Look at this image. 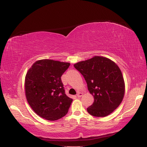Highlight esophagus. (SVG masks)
<instances>
[{"instance_id": "obj_1", "label": "esophagus", "mask_w": 147, "mask_h": 147, "mask_svg": "<svg viewBox=\"0 0 147 147\" xmlns=\"http://www.w3.org/2000/svg\"><path fill=\"white\" fill-rule=\"evenodd\" d=\"M76 96H78V97H81V96H83V93H82V92H78V93H77Z\"/></svg>"}]
</instances>
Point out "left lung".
<instances>
[{"mask_svg": "<svg viewBox=\"0 0 147 147\" xmlns=\"http://www.w3.org/2000/svg\"><path fill=\"white\" fill-rule=\"evenodd\" d=\"M86 80L88 91L94 98L87 108L95 117H105L116 109L123 101L125 83L118 65L110 59L94 56L74 64Z\"/></svg>", "mask_w": 147, "mask_h": 147, "instance_id": "8db88e82", "label": "left lung"}]
</instances>
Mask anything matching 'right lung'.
Returning <instances> with one entry per match:
<instances>
[{
	"mask_svg": "<svg viewBox=\"0 0 147 147\" xmlns=\"http://www.w3.org/2000/svg\"><path fill=\"white\" fill-rule=\"evenodd\" d=\"M69 65V62L41 59L28 70L25 95L30 107L40 117L56 121L67 113L73 99L65 94L61 76Z\"/></svg>",
	"mask_w": 147,
	"mask_h": 147,
	"instance_id": "right-lung-1",
	"label": "right lung"
}]
</instances>
